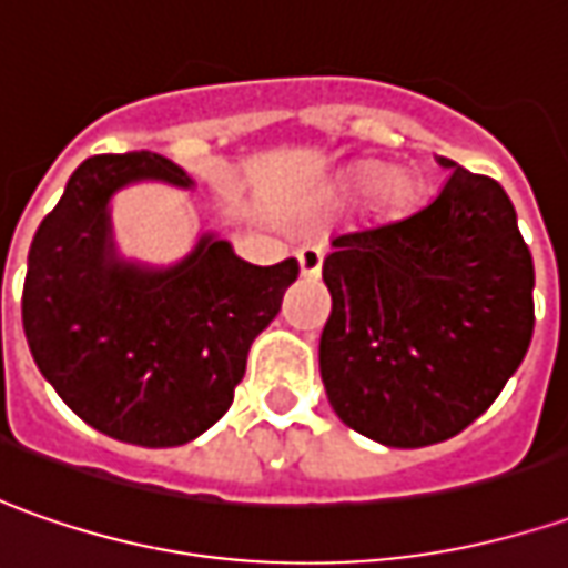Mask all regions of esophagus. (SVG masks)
Listing matches in <instances>:
<instances>
[{"label": "esophagus", "instance_id": "esophagus-1", "mask_svg": "<svg viewBox=\"0 0 568 568\" xmlns=\"http://www.w3.org/2000/svg\"><path fill=\"white\" fill-rule=\"evenodd\" d=\"M298 270H302L304 280H317L323 270L321 247H302V251H298Z\"/></svg>", "mask_w": 568, "mask_h": 568}]
</instances>
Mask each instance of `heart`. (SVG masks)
<instances>
[{
  "label": "heart",
  "instance_id": "heart-1",
  "mask_svg": "<svg viewBox=\"0 0 568 568\" xmlns=\"http://www.w3.org/2000/svg\"><path fill=\"white\" fill-rule=\"evenodd\" d=\"M352 185H355V191H377L381 187V201L393 213H405L408 206L415 204V194H418L412 172H405V169L393 172L383 163H367V166L358 169Z\"/></svg>",
  "mask_w": 568,
  "mask_h": 568
}]
</instances>
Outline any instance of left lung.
I'll use <instances>...</instances> for the list:
<instances>
[{"instance_id":"left-lung-1","label":"left lung","mask_w":568,"mask_h":568,"mask_svg":"<svg viewBox=\"0 0 568 568\" xmlns=\"http://www.w3.org/2000/svg\"><path fill=\"white\" fill-rule=\"evenodd\" d=\"M440 163L453 172L430 204L336 235L323 261L326 399L352 430L399 449L480 418L535 333V261L509 194Z\"/></svg>"}]
</instances>
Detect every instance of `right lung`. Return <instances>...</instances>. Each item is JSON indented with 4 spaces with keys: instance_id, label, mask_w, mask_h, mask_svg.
Instances as JSON below:
<instances>
[{
    "instance_id": "1",
    "label": "right lung",
    "mask_w": 568,
    "mask_h": 568,
    "mask_svg": "<svg viewBox=\"0 0 568 568\" xmlns=\"http://www.w3.org/2000/svg\"><path fill=\"white\" fill-rule=\"evenodd\" d=\"M141 179L191 185L148 150L74 169L30 242L21 321L40 374L78 418L160 449L201 437L229 412L247 348L280 314L298 264H245L213 235L172 270L115 261L106 204Z\"/></svg>"
}]
</instances>
